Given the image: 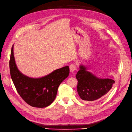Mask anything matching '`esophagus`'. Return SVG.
I'll list each match as a JSON object with an SVG mask.
<instances>
[{"mask_svg":"<svg viewBox=\"0 0 132 132\" xmlns=\"http://www.w3.org/2000/svg\"><path fill=\"white\" fill-rule=\"evenodd\" d=\"M69 69H70V71H71V72H73L75 71H76V70L77 69V68H76V66L75 64H71V65H69Z\"/></svg>","mask_w":132,"mask_h":132,"instance_id":"esophagus-1","label":"esophagus"}]
</instances>
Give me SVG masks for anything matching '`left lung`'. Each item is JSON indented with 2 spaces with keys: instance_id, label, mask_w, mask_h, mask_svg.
Returning a JSON list of instances; mask_svg holds the SVG:
<instances>
[{
  "instance_id": "8db88e82",
  "label": "left lung",
  "mask_w": 132,
  "mask_h": 132,
  "mask_svg": "<svg viewBox=\"0 0 132 132\" xmlns=\"http://www.w3.org/2000/svg\"><path fill=\"white\" fill-rule=\"evenodd\" d=\"M78 80L77 90L81 99L87 102L103 97L112 88L115 81L112 78H99L87 71L83 65L80 66V70L76 76Z\"/></svg>"
}]
</instances>
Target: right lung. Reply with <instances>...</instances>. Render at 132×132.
<instances>
[{
    "mask_svg": "<svg viewBox=\"0 0 132 132\" xmlns=\"http://www.w3.org/2000/svg\"><path fill=\"white\" fill-rule=\"evenodd\" d=\"M10 69L11 78L20 96L30 106L38 108L46 107L53 102L60 84L69 73V67L65 66L40 78H31L23 75L16 66L13 45L11 49Z\"/></svg>",
    "mask_w": 132,
    "mask_h": 132,
    "instance_id": "obj_1",
    "label": "right lung"
}]
</instances>
